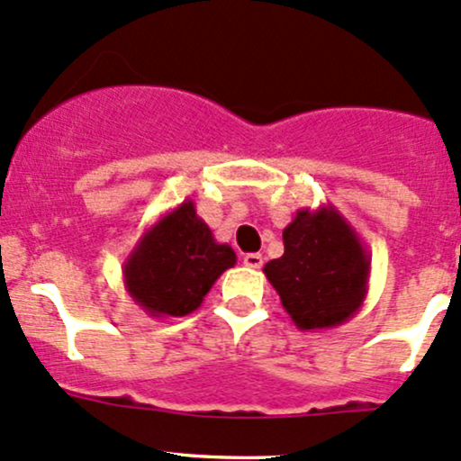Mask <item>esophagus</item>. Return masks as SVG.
I'll list each match as a JSON object with an SVG mask.
<instances>
[{"instance_id":"obj_1","label":"esophagus","mask_w":461,"mask_h":461,"mask_svg":"<svg viewBox=\"0 0 461 461\" xmlns=\"http://www.w3.org/2000/svg\"><path fill=\"white\" fill-rule=\"evenodd\" d=\"M242 262H245V267H249V269H260L262 256L260 254H247L245 258H242Z\"/></svg>"}]
</instances>
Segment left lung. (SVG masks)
<instances>
[{"mask_svg": "<svg viewBox=\"0 0 461 461\" xmlns=\"http://www.w3.org/2000/svg\"><path fill=\"white\" fill-rule=\"evenodd\" d=\"M285 254L267 262L265 276L300 330L341 326L363 306L370 254L335 205L297 210L282 231Z\"/></svg>", "mask_w": 461, "mask_h": 461, "instance_id": "obj_1", "label": "left lung"}]
</instances>
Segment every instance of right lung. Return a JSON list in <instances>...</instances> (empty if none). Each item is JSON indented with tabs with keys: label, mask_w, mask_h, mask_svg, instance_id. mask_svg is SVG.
Returning a JSON list of instances; mask_svg holds the SVG:
<instances>
[{
	"label": "right lung",
	"mask_w": 461,
	"mask_h": 461,
	"mask_svg": "<svg viewBox=\"0 0 461 461\" xmlns=\"http://www.w3.org/2000/svg\"><path fill=\"white\" fill-rule=\"evenodd\" d=\"M234 265V249L214 240L185 199L140 236L122 265L124 288L150 317H184Z\"/></svg>",
	"instance_id": "obj_1"
}]
</instances>
